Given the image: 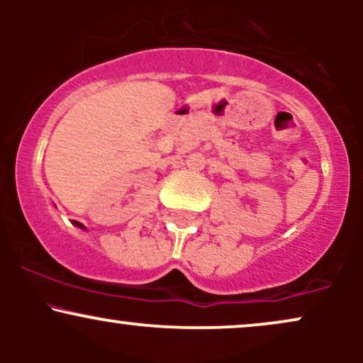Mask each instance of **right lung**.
<instances>
[{
  "label": "right lung",
  "mask_w": 363,
  "mask_h": 363,
  "mask_svg": "<svg viewBox=\"0 0 363 363\" xmlns=\"http://www.w3.org/2000/svg\"><path fill=\"white\" fill-rule=\"evenodd\" d=\"M73 225H77V227H80V228H85L80 222H77V220H73Z\"/></svg>",
  "instance_id": "add662e5"
}]
</instances>
